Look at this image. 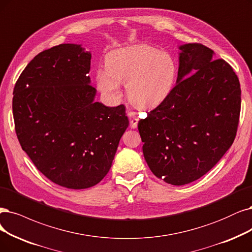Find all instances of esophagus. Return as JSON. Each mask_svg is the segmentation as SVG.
Segmentation results:
<instances>
[{
	"instance_id": "1",
	"label": "esophagus",
	"mask_w": 252,
	"mask_h": 252,
	"mask_svg": "<svg viewBox=\"0 0 252 252\" xmlns=\"http://www.w3.org/2000/svg\"><path fill=\"white\" fill-rule=\"evenodd\" d=\"M127 115L129 117V126H131L132 128H136L137 125H138V121H139L137 114L133 111H128Z\"/></svg>"
}]
</instances>
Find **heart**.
Segmentation results:
<instances>
[{"mask_svg": "<svg viewBox=\"0 0 252 252\" xmlns=\"http://www.w3.org/2000/svg\"><path fill=\"white\" fill-rule=\"evenodd\" d=\"M106 67L96 71V84L102 94L116 99L121 94L120 83H126L128 99L141 108L162 104L170 95L178 77L173 56L146 44L111 52Z\"/></svg>", "mask_w": 252, "mask_h": 252, "instance_id": "b5f03b06", "label": "heart"}]
</instances>
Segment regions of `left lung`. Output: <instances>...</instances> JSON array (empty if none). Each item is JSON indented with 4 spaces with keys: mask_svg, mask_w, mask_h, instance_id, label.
<instances>
[{
    "mask_svg": "<svg viewBox=\"0 0 252 252\" xmlns=\"http://www.w3.org/2000/svg\"><path fill=\"white\" fill-rule=\"evenodd\" d=\"M178 83L162 104L139 120L152 172L182 186L201 178L234 142L241 111L240 82L223 59L201 43L181 46Z\"/></svg>",
    "mask_w": 252,
    "mask_h": 252,
    "instance_id": "1",
    "label": "left lung"
}]
</instances>
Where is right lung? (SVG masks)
<instances>
[{"instance_id":"obj_1","label":"right lung","mask_w":252,"mask_h":252,"mask_svg":"<svg viewBox=\"0 0 252 252\" xmlns=\"http://www.w3.org/2000/svg\"><path fill=\"white\" fill-rule=\"evenodd\" d=\"M91 54L63 43L35 56L13 89L14 127L23 151L50 181L86 189L109 172L128 126L126 107L94 101Z\"/></svg>"}]
</instances>
